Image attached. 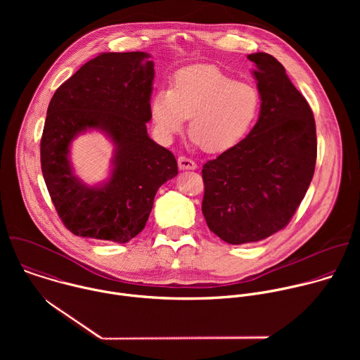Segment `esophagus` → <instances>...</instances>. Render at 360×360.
<instances>
[{
  "mask_svg": "<svg viewBox=\"0 0 360 360\" xmlns=\"http://www.w3.org/2000/svg\"><path fill=\"white\" fill-rule=\"evenodd\" d=\"M178 167H179V169H182V171H192V169L196 168V164H195L191 158L179 157V158H178Z\"/></svg>",
  "mask_w": 360,
  "mask_h": 360,
  "instance_id": "obj_1",
  "label": "esophagus"
}]
</instances>
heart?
<instances>
[{
  "instance_id": "obj_1",
  "label": "heart",
  "mask_w": 360,
  "mask_h": 360,
  "mask_svg": "<svg viewBox=\"0 0 360 360\" xmlns=\"http://www.w3.org/2000/svg\"><path fill=\"white\" fill-rule=\"evenodd\" d=\"M261 110V94L252 82L235 81L214 65L178 71L171 89H160L149 102L150 118L161 139L169 141L189 118V132L205 152L236 145Z\"/></svg>"
}]
</instances>
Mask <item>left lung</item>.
<instances>
[{"mask_svg": "<svg viewBox=\"0 0 360 360\" xmlns=\"http://www.w3.org/2000/svg\"><path fill=\"white\" fill-rule=\"evenodd\" d=\"M248 58L261 94L258 122L202 168V214L231 245L262 240L289 224L314 178L318 150L314 112L283 65L266 53Z\"/></svg>", "mask_w": 360, "mask_h": 360, "instance_id": "obj_1", "label": "left lung"}]
</instances>
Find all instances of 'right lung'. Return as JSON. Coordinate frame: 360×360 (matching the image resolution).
Returning <instances> with one entry per match:
<instances>
[{"label": "right lung", "mask_w": 360, "mask_h": 360, "mask_svg": "<svg viewBox=\"0 0 360 360\" xmlns=\"http://www.w3.org/2000/svg\"><path fill=\"white\" fill-rule=\"evenodd\" d=\"M146 53H104L51 98L41 138V169L54 207L77 236L125 243L148 221L153 198L178 174L174 153L146 132L153 63ZM99 129L115 142L110 179L88 187L72 172L69 145Z\"/></svg>", "instance_id": "obj_1"}]
</instances>
